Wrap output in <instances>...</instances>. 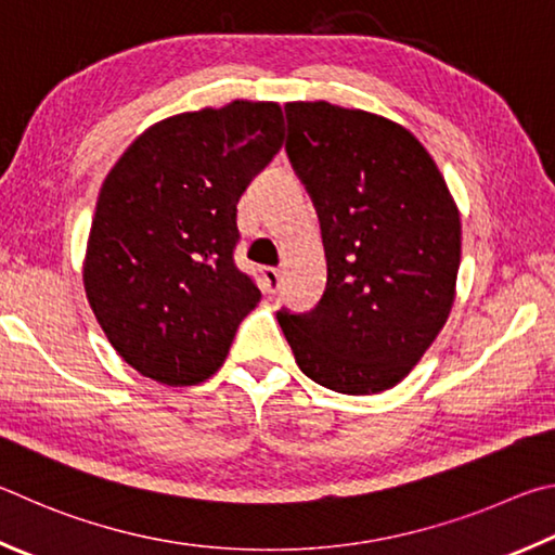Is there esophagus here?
I'll return each mask as SVG.
<instances>
[{"instance_id":"34e87169","label":"esophagus","mask_w":555,"mask_h":555,"mask_svg":"<svg viewBox=\"0 0 555 555\" xmlns=\"http://www.w3.org/2000/svg\"><path fill=\"white\" fill-rule=\"evenodd\" d=\"M280 283H283V272H280L278 268L262 270V287H266L268 295H275L280 289Z\"/></svg>"}]
</instances>
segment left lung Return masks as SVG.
<instances>
[{"label":"left lung","instance_id":"obj_1","mask_svg":"<svg viewBox=\"0 0 555 555\" xmlns=\"http://www.w3.org/2000/svg\"><path fill=\"white\" fill-rule=\"evenodd\" d=\"M287 158L314 202L326 289L280 309L295 361L344 395L390 390L451 314L461 217L424 145L400 124L328 102H289Z\"/></svg>","mask_w":555,"mask_h":555}]
</instances>
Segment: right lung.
<instances>
[{"instance_id": "obj_1", "label": "right lung", "mask_w": 555, "mask_h": 555, "mask_svg": "<svg viewBox=\"0 0 555 555\" xmlns=\"http://www.w3.org/2000/svg\"><path fill=\"white\" fill-rule=\"evenodd\" d=\"M285 139L275 102L236 100L143 131L100 190L85 293L114 351L163 385L227 361L260 289L233 262L236 204Z\"/></svg>"}]
</instances>
